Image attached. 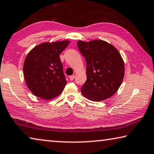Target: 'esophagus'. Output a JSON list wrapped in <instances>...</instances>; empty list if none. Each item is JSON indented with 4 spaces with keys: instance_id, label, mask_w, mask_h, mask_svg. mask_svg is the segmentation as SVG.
<instances>
[{
    "instance_id": "1",
    "label": "esophagus",
    "mask_w": 154,
    "mask_h": 154,
    "mask_svg": "<svg viewBox=\"0 0 154 154\" xmlns=\"http://www.w3.org/2000/svg\"><path fill=\"white\" fill-rule=\"evenodd\" d=\"M75 75H71V76L69 77V79H70V81H72V80L75 79Z\"/></svg>"
}]
</instances>
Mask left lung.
<instances>
[{"mask_svg":"<svg viewBox=\"0 0 154 154\" xmlns=\"http://www.w3.org/2000/svg\"><path fill=\"white\" fill-rule=\"evenodd\" d=\"M77 46L86 61L87 80L82 94L93 101H101L117 92L125 74L124 62L113 45L101 40H79Z\"/></svg>","mask_w":154,"mask_h":154,"instance_id":"left-lung-1","label":"left lung"}]
</instances>
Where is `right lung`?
I'll list each match as a JSON object with an SVG mask.
<instances>
[{
	"instance_id": "add662e5",
	"label": "right lung",
	"mask_w": 154,
	"mask_h": 154,
	"mask_svg": "<svg viewBox=\"0 0 154 154\" xmlns=\"http://www.w3.org/2000/svg\"><path fill=\"white\" fill-rule=\"evenodd\" d=\"M69 40L43 42L26 55L23 65L26 86L33 94L45 100L59 96L66 84L60 55Z\"/></svg>"
}]
</instances>
